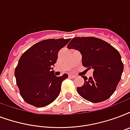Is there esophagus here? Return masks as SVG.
<instances>
[{
	"instance_id": "esophagus-1",
	"label": "esophagus",
	"mask_w": 130,
	"mask_h": 130,
	"mask_svg": "<svg viewBox=\"0 0 130 130\" xmlns=\"http://www.w3.org/2000/svg\"><path fill=\"white\" fill-rule=\"evenodd\" d=\"M69 78H76V76H75V75H72V74H70V75H69Z\"/></svg>"
}]
</instances>
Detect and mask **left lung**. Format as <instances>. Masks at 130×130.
<instances>
[{
  "label": "left lung",
  "mask_w": 130,
  "mask_h": 130,
  "mask_svg": "<svg viewBox=\"0 0 130 130\" xmlns=\"http://www.w3.org/2000/svg\"><path fill=\"white\" fill-rule=\"evenodd\" d=\"M67 48L80 51L83 66L93 69L91 77L83 76L85 83L77 87L78 94L93 103L108 99L115 91L123 71L119 52L108 43L93 37L73 38Z\"/></svg>",
  "instance_id": "obj_1"
}]
</instances>
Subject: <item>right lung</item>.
I'll list each match as a JSON object with an SVG mask.
<instances>
[{
    "label": "right lung",
    "instance_id": "add662e5",
    "mask_svg": "<svg viewBox=\"0 0 130 130\" xmlns=\"http://www.w3.org/2000/svg\"><path fill=\"white\" fill-rule=\"evenodd\" d=\"M70 39H50L35 43L20 58L15 69L16 84L26 102L41 108L53 102L59 95L61 84L68 75L57 77L52 66L59 50Z\"/></svg>",
    "mask_w": 130,
    "mask_h": 130
}]
</instances>
